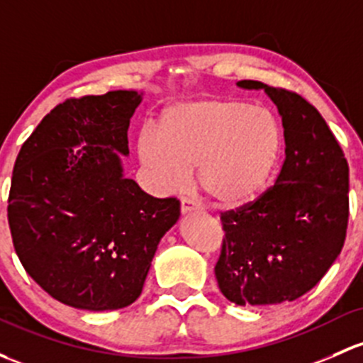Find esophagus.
Returning <instances> with one entry per match:
<instances>
[{"instance_id":"1","label":"esophagus","mask_w":363,"mask_h":363,"mask_svg":"<svg viewBox=\"0 0 363 363\" xmlns=\"http://www.w3.org/2000/svg\"><path fill=\"white\" fill-rule=\"evenodd\" d=\"M198 211H200V207H198V205L194 203V201L186 200V198L181 201V213H182V216H188V213L198 212Z\"/></svg>"}]
</instances>
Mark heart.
Wrapping results in <instances>:
<instances>
[{
	"instance_id": "1",
	"label": "heart",
	"mask_w": 363,
	"mask_h": 363,
	"mask_svg": "<svg viewBox=\"0 0 363 363\" xmlns=\"http://www.w3.org/2000/svg\"><path fill=\"white\" fill-rule=\"evenodd\" d=\"M281 147L277 116L240 99L172 104L160 113L158 130L143 128L135 144L152 191H179L198 165V182L220 207L254 200L272 179Z\"/></svg>"
}]
</instances>
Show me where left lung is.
Masks as SVG:
<instances>
[{
  "instance_id": "obj_1",
  "label": "left lung",
  "mask_w": 363,
  "mask_h": 363,
  "mask_svg": "<svg viewBox=\"0 0 363 363\" xmlns=\"http://www.w3.org/2000/svg\"><path fill=\"white\" fill-rule=\"evenodd\" d=\"M277 106L285 162L272 189L220 217L226 236L216 264L220 292L238 306L296 301L341 254L348 226V162L322 114L292 91L254 79Z\"/></svg>"
}]
</instances>
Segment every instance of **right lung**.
Instances as JSON below:
<instances>
[{
  "label": "right lung",
  "mask_w": 363,
  "mask_h": 363,
  "mask_svg": "<svg viewBox=\"0 0 363 363\" xmlns=\"http://www.w3.org/2000/svg\"><path fill=\"white\" fill-rule=\"evenodd\" d=\"M144 90L71 99L21 147L9 198L15 252L53 299L89 311L130 306L160 240L181 216L125 177L128 125Z\"/></svg>",
  "instance_id": "1"
}]
</instances>
